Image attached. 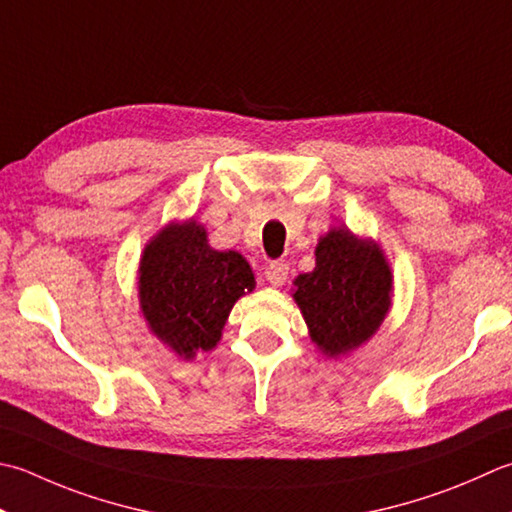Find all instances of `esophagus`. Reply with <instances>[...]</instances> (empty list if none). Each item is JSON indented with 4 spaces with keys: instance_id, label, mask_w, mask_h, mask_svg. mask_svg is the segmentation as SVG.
Returning <instances> with one entry per match:
<instances>
[{
    "instance_id": "34e87169",
    "label": "esophagus",
    "mask_w": 512,
    "mask_h": 512,
    "mask_svg": "<svg viewBox=\"0 0 512 512\" xmlns=\"http://www.w3.org/2000/svg\"><path fill=\"white\" fill-rule=\"evenodd\" d=\"M288 262H284V259H277V262H270L266 266V279L273 286H282L286 279H288Z\"/></svg>"
}]
</instances>
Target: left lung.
I'll use <instances>...</instances> for the list:
<instances>
[{
  "label": "left lung",
  "instance_id": "obj_1",
  "mask_svg": "<svg viewBox=\"0 0 512 512\" xmlns=\"http://www.w3.org/2000/svg\"><path fill=\"white\" fill-rule=\"evenodd\" d=\"M313 273L295 279V302L313 342L337 357L364 344L384 322L393 277L382 250L344 228L319 239Z\"/></svg>",
  "mask_w": 512,
  "mask_h": 512
}]
</instances>
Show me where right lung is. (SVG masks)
<instances>
[{
	"mask_svg": "<svg viewBox=\"0 0 512 512\" xmlns=\"http://www.w3.org/2000/svg\"><path fill=\"white\" fill-rule=\"evenodd\" d=\"M253 288L246 259L210 248L195 222L164 228L139 266V302L150 330L186 359L215 348L230 308Z\"/></svg>",
	"mask_w": 512,
	"mask_h": 512,
	"instance_id": "add662e5",
	"label": "right lung"
}]
</instances>
